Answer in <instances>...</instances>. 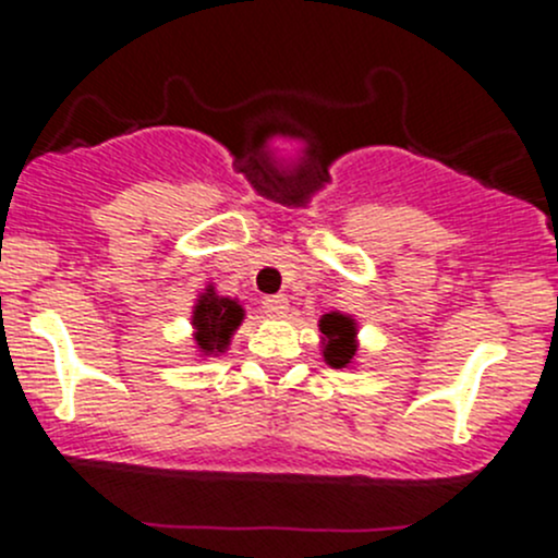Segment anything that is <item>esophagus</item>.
Returning <instances> with one entry per match:
<instances>
[{"label":"esophagus","mask_w":558,"mask_h":558,"mask_svg":"<svg viewBox=\"0 0 558 558\" xmlns=\"http://www.w3.org/2000/svg\"><path fill=\"white\" fill-rule=\"evenodd\" d=\"M264 311L272 315V318H283L286 311H289V300H286L283 294L267 296V300H264Z\"/></svg>","instance_id":"obj_1"}]
</instances>
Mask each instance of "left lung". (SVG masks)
I'll use <instances>...</instances> for the list:
<instances>
[{
    "instance_id": "obj_1",
    "label": "left lung",
    "mask_w": 558,
    "mask_h": 558,
    "mask_svg": "<svg viewBox=\"0 0 558 558\" xmlns=\"http://www.w3.org/2000/svg\"><path fill=\"white\" fill-rule=\"evenodd\" d=\"M320 353L324 362L335 369L353 367V359L359 353V324L353 315L329 311L320 315Z\"/></svg>"
}]
</instances>
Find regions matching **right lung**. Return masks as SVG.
Segmentation results:
<instances>
[{
    "label": "right lung",
    "instance_id": "1",
    "mask_svg": "<svg viewBox=\"0 0 558 558\" xmlns=\"http://www.w3.org/2000/svg\"><path fill=\"white\" fill-rule=\"evenodd\" d=\"M243 318L245 307L238 300L216 294L213 283L207 286L199 300L194 302V311H191V329H194L191 340H194L199 356L207 359L227 353Z\"/></svg>",
    "mask_w": 558,
    "mask_h": 558
}]
</instances>
